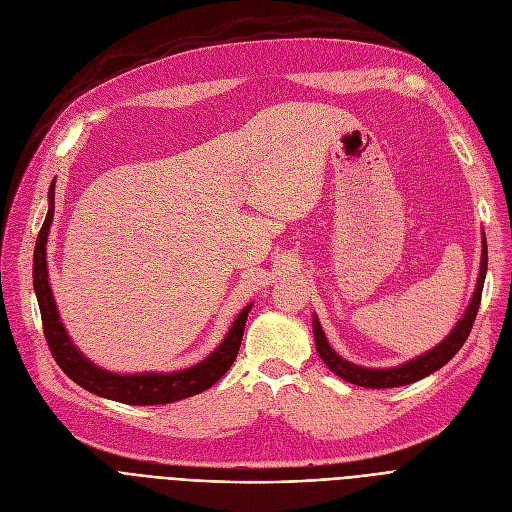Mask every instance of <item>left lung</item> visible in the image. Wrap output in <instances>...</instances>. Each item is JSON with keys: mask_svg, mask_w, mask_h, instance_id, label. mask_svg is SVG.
Listing matches in <instances>:
<instances>
[{"mask_svg": "<svg viewBox=\"0 0 512 512\" xmlns=\"http://www.w3.org/2000/svg\"><path fill=\"white\" fill-rule=\"evenodd\" d=\"M486 272H488V242H486V234H481L479 276H477L473 297H471L469 307L465 309L463 317L456 321L452 332L438 346L429 348L427 353H423L407 363H400L396 367L375 369V367H363V365L342 359L330 346L324 330H321L317 315H313V338H315V348H317L321 361H324L328 365V369L334 371L344 382L363 386V388H398V386H407V384L427 378L429 373H434L440 367H444L456 353L461 351V346L465 344V340L473 328L475 315L479 311L481 290H483V282H486Z\"/></svg>", "mask_w": 512, "mask_h": 512, "instance_id": "1", "label": "left lung"}]
</instances>
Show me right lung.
<instances>
[{
  "instance_id": "right-lung-1",
  "label": "right lung",
  "mask_w": 512,
  "mask_h": 512,
  "mask_svg": "<svg viewBox=\"0 0 512 512\" xmlns=\"http://www.w3.org/2000/svg\"><path fill=\"white\" fill-rule=\"evenodd\" d=\"M47 199H49V207H47L45 222L37 236L35 257H33V286L39 301V309H41L47 346L53 359H56V363L68 378L76 382L80 388H85L97 396L124 402V405H137V407L168 405V402L195 396L218 382L230 369V365L238 355L242 332H245V324L253 303H249L236 315L228 334L209 357H205L197 365H191L180 371L118 373V371H110L95 365L91 359H87L78 351V346L72 342L60 319L56 299H53L51 284H49V272H47V236L53 222V203H56V178H53L49 184Z\"/></svg>"
}]
</instances>
